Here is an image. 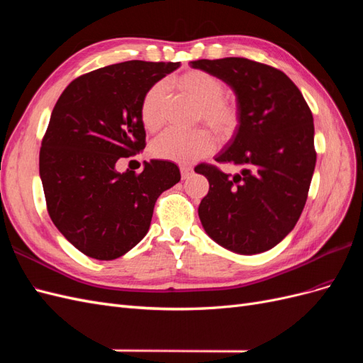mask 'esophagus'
Listing matches in <instances>:
<instances>
[{
    "mask_svg": "<svg viewBox=\"0 0 363 363\" xmlns=\"http://www.w3.org/2000/svg\"><path fill=\"white\" fill-rule=\"evenodd\" d=\"M180 172H182V179L186 180V179L191 177L194 171H192L191 167H180Z\"/></svg>",
    "mask_w": 363,
    "mask_h": 363,
    "instance_id": "obj_1",
    "label": "esophagus"
}]
</instances>
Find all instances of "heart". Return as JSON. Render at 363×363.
I'll return each mask as SVG.
<instances>
[{"mask_svg":"<svg viewBox=\"0 0 363 363\" xmlns=\"http://www.w3.org/2000/svg\"><path fill=\"white\" fill-rule=\"evenodd\" d=\"M171 84L199 104L196 119L212 128L219 139L232 138L239 124V108L233 100L224 96V83L216 75L189 69L175 75L171 79ZM167 98V84L162 82L150 86L142 96L140 119L148 131H156L163 125ZM215 147L213 136L206 130H195L192 133L169 130L152 142L151 151L159 159L175 163H194L211 155Z\"/></svg>","mask_w":363,"mask_h":363,"instance_id":"b5f03b06","label":"heart"}]
</instances>
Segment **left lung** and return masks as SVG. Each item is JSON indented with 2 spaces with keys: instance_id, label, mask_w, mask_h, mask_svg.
<instances>
[{
  "instance_id": "1",
  "label": "left lung",
  "mask_w": 363,
  "mask_h": 363,
  "mask_svg": "<svg viewBox=\"0 0 363 363\" xmlns=\"http://www.w3.org/2000/svg\"><path fill=\"white\" fill-rule=\"evenodd\" d=\"M216 75L236 95L239 124L216 162L242 168L233 177L211 164L199 216L216 244L259 255L286 238L303 212L315 171L313 116L289 77L244 57L189 62Z\"/></svg>"
}]
</instances>
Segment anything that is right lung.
<instances>
[{"mask_svg":"<svg viewBox=\"0 0 363 363\" xmlns=\"http://www.w3.org/2000/svg\"><path fill=\"white\" fill-rule=\"evenodd\" d=\"M180 62L130 60L87 72L52 108L39 174L54 225L83 255L124 256L145 238L162 192L180 182L168 160L144 162L140 174L116 171L121 157L145 148L140 101Z\"/></svg>","mask_w":363,"mask_h":363,"instance_id":"obj_1","label":"right lung"}]
</instances>
